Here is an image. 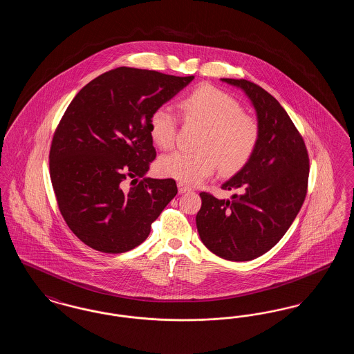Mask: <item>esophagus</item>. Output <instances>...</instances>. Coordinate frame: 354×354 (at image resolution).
Listing matches in <instances>:
<instances>
[{"label":"esophagus","mask_w":354,"mask_h":354,"mask_svg":"<svg viewBox=\"0 0 354 354\" xmlns=\"http://www.w3.org/2000/svg\"><path fill=\"white\" fill-rule=\"evenodd\" d=\"M178 191H179V194H185L187 191H191V187H188L182 182H178Z\"/></svg>","instance_id":"1"}]
</instances>
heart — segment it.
<instances>
[{
    "label": "heart",
    "instance_id": "obj_1",
    "mask_svg": "<svg viewBox=\"0 0 354 354\" xmlns=\"http://www.w3.org/2000/svg\"><path fill=\"white\" fill-rule=\"evenodd\" d=\"M185 122L204 126L196 142L198 151L171 152L158 163L163 176L195 185L209 178L219 166L223 175L243 169L256 150L260 130L256 119L241 113L237 102L212 86H199L179 101ZM153 143L169 150L175 145L178 118L166 106L155 109L149 120Z\"/></svg>",
    "mask_w": 354,
    "mask_h": 354
}]
</instances>
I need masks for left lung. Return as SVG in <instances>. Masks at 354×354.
I'll return each instance as SVG.
<instances>
[{
	"mask_svg": "<svg viewBox=\"0 0 354 354\" xmlns=\"http://www.w3.org/2000/svg\"><path fill=\"white\" fill-rule=\"evenodd\" d=\"M220 81L248 97L260 136L248 163L221 185L241 194L225 201L202 192L196 227L211 252L250 261L274 247L296 219L306 195L309 159L301 135L268 91L245 80Z\"/></svg>",
	"mask_w": 354,
	"mask_h": 354,
	"instance_id": "obj_1",
	"label": "left lung"
}]
</instances>
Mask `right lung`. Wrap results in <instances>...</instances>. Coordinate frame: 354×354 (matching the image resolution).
I'll return each mask as SVG.
<instances>
[{
	"label": "right lung",
	"mask_w": 354,
	"mask_h": 354,
	"mask_svg": "<svg viewBox=\"0 0 354 354\" xmlns=\"http://www.w3.org/2000/svg\"><path fill=\"white\" fill-rule=\"evenodd\" d=\"M194 78L114 68L68 104L51 142V185L68 228L86 245L104 253L133 250L178 194L174 179L146 176L156 156L149 120Z\"/></svg>",
	"instance_id": "right-lung-1"
}]
</instances>
